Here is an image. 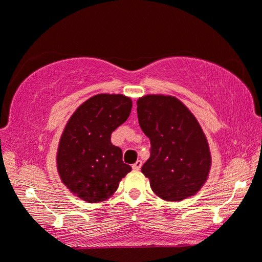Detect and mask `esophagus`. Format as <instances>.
<instances>
[{
	"label": "esophagus",
	"instance_id": "34e87169",
	"mask_svg": "<svg viewBox=\"0 0 262 262\" xmlns=\"http://www.w3.org/2000/svg\"><path fill=\"white\" fill-rule=\"evenodd\" d=\"M141 167H142V161L141 160L136 161V162L132 164V168H134L135 170H139V169H141Z\"/></svg>",
	"mask_w": 262,
	"mask_h": 262
}]
</instances>
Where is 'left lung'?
I'll list each match as a JSON object with an SVG mask.
<instances>
[{"label": "left lung", "instance_id": "1", "mask_svg": "<svg viewBox=\"0 0 262 262\" xmlns=\"http://www.w3.org/2000/svg\"><path fill=\"white\" fill-rule=\"evenodd\" d=\"M139 126L150 139V157L142 173L167 202L194 195L209 177L211 154L198 120L180 100L145 95L137 100Z\"/></svg>", "mask_w": 262, "mask_h": 262}]
</instances>
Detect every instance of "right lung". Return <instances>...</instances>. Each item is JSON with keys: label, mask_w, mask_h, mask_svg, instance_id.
Masks as SVG:
<instances>
[{"label": "right lung", "mask_w": 262, "mask_h": 262, "mask_svg": "<svg viewBox=\"0 0 262 262\" xmlns=\"http://www.w3.org/2000/svg\"><path fill=\"white\" fill-rule=\"evenodd\" d=\"M132 101L121 94L92 96L68 121L57 150V170L70 192L88 203L105 202L131 171L111 135L130 116Z\"/></svg>", "instance_id": "add662e5"}]
</instances>
